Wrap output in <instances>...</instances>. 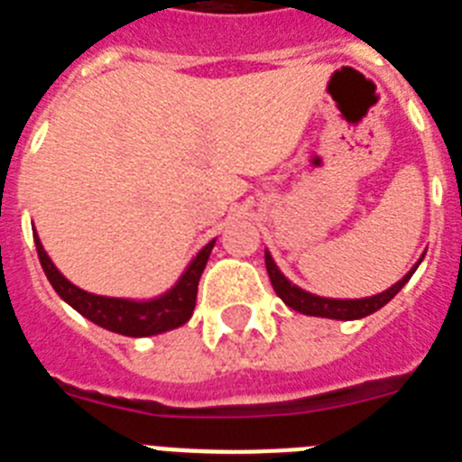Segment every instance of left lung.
Wrapping results in <instances>:
<instances>
[{"label":"left lung","mask_w":462,"mask_h":462,"mask_svg":"<svg viewBox=\"0 0 462 462\" xmlns=\"http://www.w3.org/2000/svg\"><path fill=\"white\" fill-rule=\"evenodd\" d=\"M423 255L419 258V263L398 281V283H393L391 288H386L379 295H372V298H360V300H337V298H320V295H314V292H307L304 288L295 286L292 281H288L283 276V272L276 267L274 258L270 255V251H264V267H267V274H270L272 286H274L276 295H279L283 302L288 304L291 309L300 311V314L307 316H319V319H335V320H356V319H365V316L374 314L379 311L383 304L391 302L402 286L411 279V274L416 272V267L420 264Z\"/></svg>","instance_id":"obj_1"}]
</instances>
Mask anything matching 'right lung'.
<instances>
[{
    "label": "right lung",
    "mask_w": 462,
    "mask_h": 462,
    "mask_svg": "<svg viewBox=\"0 0 462 462\" xmlns=\"http://www.w3.org/2000/svg\"><path fill=\"white\" fill-rule=\"evenodd\" d=\"M34 232V244H37L39 263H42L43 272H46L51 286L55 288L60 298L64 302L74 307L81 316L92 320L95 326L104 328V330L118 332L125 337H153L160 332L174 330L188 323L195 309V300H198V283L202 276L204 267H207L208 254L214 248L216 239L207 244L195 258L190 260L183 274L179 276L174 286L167 292L151 300H125V298H106V295H95L83 288L74 286L69 279H64L60 270L53 264V260L48 258L43 251V244L39 239L37 230Z\"/></svg>",
    "instance_id": "1"
}]
</instances>
